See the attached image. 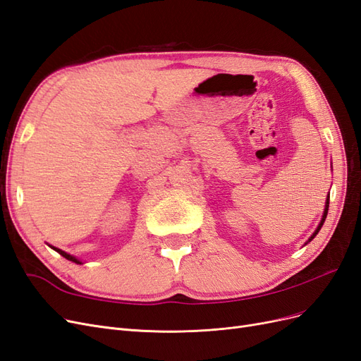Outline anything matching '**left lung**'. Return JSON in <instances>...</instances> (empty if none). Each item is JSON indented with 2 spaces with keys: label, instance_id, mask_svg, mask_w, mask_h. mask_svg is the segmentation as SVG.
I'll use <instances>...</instances> for the list:
<instances>
[{
  "label": "left lung",
  "instance_id": "left-lung-1",
  "mask_svg": "<svg viewBox=\"0 0 361 361\" xmlns=\"http://www.w3.org/2000/svg\"><path fill=\"white\" fill-rule=\"evenodd\" d=\"M329 204H330V194L326 195V200H325V207H324V214H322V218H321V223L318 224V227H316V231L313 232V235L309 238V241L305 243V244H309V243L312 241V239H313L316 235H318V232L321 231V227H322V224H324V221H325V218H326V214H329Z\"/></svg>",
  "mask_w": 361,
  "mask_h": 361
}]
</instances>
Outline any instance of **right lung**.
I'll return each instance as SVG.
<instances>
[{"label": "right lung", "instance_id": "1", "mask_svg": "<svg viewBox=\"0 0 361 361\" xmlns=\"http://www.w3.org/2000/svg\"><path fill=\"white\" fill-rule=\"evenodd\" d=\"M52 250H56L57 251V253H60L63 257H66L68 260H72V262H75V264H82V262L80 260V259H76L75 256H72V255H69V253H66V251H63V250H60V248H56V247H52V245H49Z\"/></svg>", "mask_w": 361, "mask_h": 361}]
</instances>
